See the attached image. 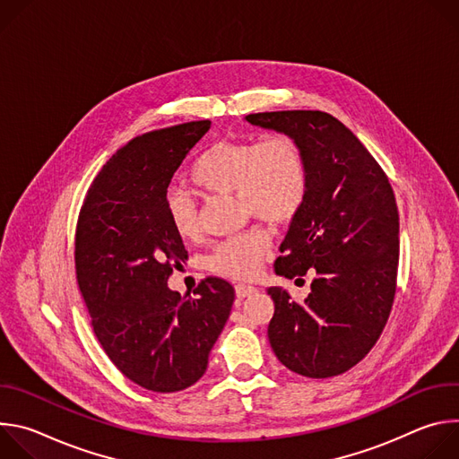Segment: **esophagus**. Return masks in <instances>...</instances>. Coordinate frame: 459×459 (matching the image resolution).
Segmentation results:
<instances>
[{"label": "esophagus", "instance_id": "obj_1", "mask_svg": "<svg viewBox=\"0 0 459 459\" xmlns=\"http://www.w3.org/2000/svg\"><path fill=\"white\" fill-rule=\"evenodd\" d=\"M255 292H257V289L252 287V285H247V283H238L236 285V294L239 298H248V296H254Z\"/></svg>", "mask_w": 459, "mask_h": 459}]
</instances>
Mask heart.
<instances>
[{
	"label": "heart",
	"instance_id": "heart-1",
	"mask_svg": "<svg viewBox=\"0 0 459 459\" xmlns=\"http://www.w3.org/2000/svg\"><path fill=\"white\" fill-rule=\"evenodd\" d=\"M188 181L207 194H236L245 214L283 225L305 204L308 165L301 145L285 134L259 142L221 140L195 158ZM167 216L181 239L200 236L198 211L185 194H169ZM269 248L271 234L252 227L221 241L209 257V267L227 278L248 280L259 273Z\"/></svg>",
	"mask_w": 459,
	"mask_h": 459
}]
</instances>
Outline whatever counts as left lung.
Masks as SVG:
<instances>
[{
	"label": "left lung",
	"mask_w": 459,
	"mask_h": 459,
	"mask_svg": "<svg viewBox=\"0 0 459 459\" xmlns=\"http://www.w3.org/2000/svg\"><path fill=\"white\" fill-rule=\"evenodd\" d=\"M252 125L294 138L307 158L308 188L281 243L274 271L312 276L298 303L271 287L269 342L278 359L307 377L358 365L379 340L396 296L400 214L392 185L363 143L321 110L248 114Z\"/></svg>",
	"instance_id": "left-lung-1"
}]
</instances>
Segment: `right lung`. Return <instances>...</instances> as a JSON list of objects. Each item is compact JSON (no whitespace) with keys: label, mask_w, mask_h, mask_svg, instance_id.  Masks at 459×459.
<instances>
[{"label":"right lung","mask_w":459,"mask_h":459,"mask_svg":"<svg viewBox=\"0 0 459 459\" xmlns=\"http://www.w3.org/2000/svg\"><path fill=\"white\" fill-rule=\"evenodd\" d=\"M209 128V119L188 121L125 143L78 216L76 280L92 331L117 370L152 392L183 390L205 374L234 303V287L214 276L188 298L167 287L186 259L167 216V188Z\"/></svg>","instance_id":"right-lung-1"}]
</instances>
